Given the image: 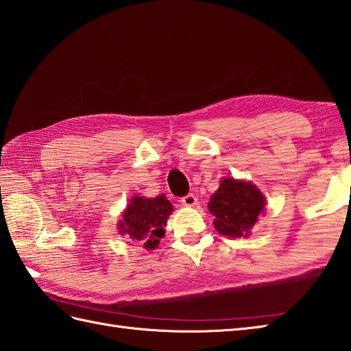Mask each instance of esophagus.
<instances>
[{"label":"esophagus","instance_id":"obj_1","mask_svg":"<svg viewBox=\"0 0 351 351\" xmlns=\"http://www.w3.org/2000/svg\"><path fill=\"white\" fill-rule=\"evenodd\" d=\"M181 202H182V205H185V206H195V205L197 204V199H196L195 195H191V193H190V195L181 197Z\"/></svg>","mask_w":351,"mask_h":351}]
</instances>
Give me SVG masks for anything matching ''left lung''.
Here are the masks:
<instances>
[{"label": "left lung", "mask_w": 351, "mask_h": 351, "mask_svg": "<svg viewBox=\"0 0 351 351\" xmlns=\"http://www.w3.org/2000/svg\"><path fill=\"white\" fill-rule=\"evenodd\" d=\"M264 196L250 182L223 180L211 196L208 210L214 215V226L230 238L247 237L264 211Z\"/></svg>", "instance_id": "left-lung-1"}]
</instances>
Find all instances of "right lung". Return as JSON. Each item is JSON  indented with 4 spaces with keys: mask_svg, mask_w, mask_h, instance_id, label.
I'll return each mask as SVG.
<instances>
[{
    "mask_svg": "<svg viewBox=\"0 0 351 351\" xmlns=\"http://www.w3.org/2000/svg\"><path fill=\"white\" fill-rule=\"evenodd\" d=\"M171 211L173 206L164 195L154 199L136 196L119 221V232L134 240H145V247L155 249L164 237V226Z\"/></svg>",
    "mask_w": 351,
    "mask_h": 351,
    "instance_id": "1",
    "label": "right lung"
}]
</instances>
